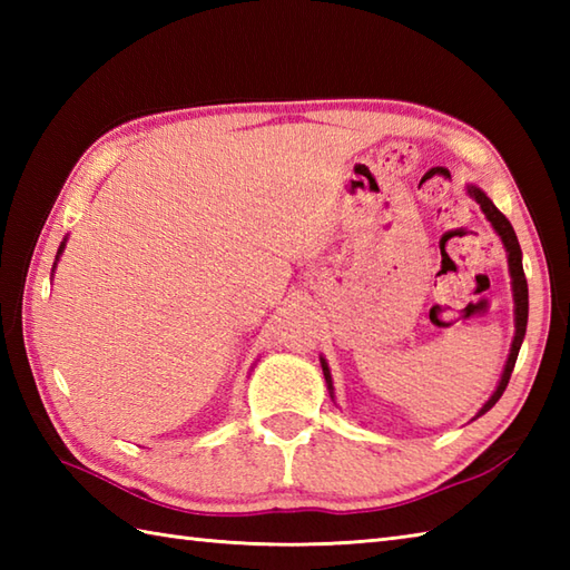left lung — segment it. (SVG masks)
Listing matches in <instances>:
<instances>
[{"label": "left lung", "instance_id": "left-lung-1", "mask_svg": "<svg viewBox=\"0 0 570 570\" xmlns=\"http://www.w3.org/2000/svg\"><path fill=\"white\" fill-rule=\"evenodd\" d=\"M468 196L475 200L480 205V210L485 213V217L490 220V225L494 227V233L500 235L502 245L507 249V264H510V274H512V296H514V341H512V347H510V357H507V365H504V372L500 377V384L498 390H494V394L488 399L485 406H482L478 411V416L488 414V411L500 402V396L504 394L507 384H510V377H512V370H514V362H517V355H519V347H522V341H524V333H527V318H529V288H527V276H524V269H522V249H519V239L514 235V227L512 223L507 220V217L494 208V203L488 198L485 190H480L478 186H468ZM321 367H323V377H325V384H328V392L333 396V380H331V370H328V362H325L321 357ZM475 416V419H478Z\"/></svg>", "mask_w": 570, "mask_h": 570}]
</instances>
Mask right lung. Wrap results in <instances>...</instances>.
Wrapping results in <instances>:
<instances>
[{
  "label": "right lung",
  "instance_id": "obj_1",
  "mask_svg": "<svg viewBox=\"0 0 570 570\" xmlns=\"http://www.w3.org/2000/svg\"><path fill=\"white\" fill-rule=\"evenodd\" d=\"M63 247H66V239H63V242H60V247H58V254H56V262H58V257H60V254H63ZM56 262H53V266H56Z\"/></svg>",
  "mask_w": 570,
  "mask_h": 570
}]
</instances>
